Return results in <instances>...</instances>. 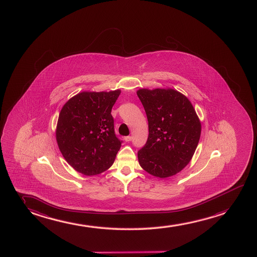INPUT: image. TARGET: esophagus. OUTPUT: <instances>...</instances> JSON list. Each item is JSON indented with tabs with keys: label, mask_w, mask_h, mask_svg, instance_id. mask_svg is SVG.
Returning <instances> with one entry per match:
<instances>
[{
	"label": "esophagus",
	"mask_w": 257,
	"mask_h": 257,
	"mask_svg": "<svg viewBox=\"0 0 257 257\" xmlns=\"http://www.w3.org/2000/svg\"><path fill=\"white\" fill-rule=\"evenodd\" d=\"M124 140H125L126 142H131V140H132V137H131V136L125 137V138H124Z\"/></svg>",
	"instance_id": "1"
}]
</instances>
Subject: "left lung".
I'll return each mask as SVG.
<instances>
[{"mask_svg":"<svg viewBox=\"0 0 257 257\" xmlns=\"http://www.w3.org/2000/svg\"><path fill=\"white\" fill-rule=\"evenodd\" d=\"M138 96L148 119L149 137L138 151L144 170L159 178L181 172L194 155L201 122L191 102L173 89H140Z\"/></svg>","mask_w":257,"mask_h":257,"instance_id":"left-lung-1","label":"left lung"}]
</instances>
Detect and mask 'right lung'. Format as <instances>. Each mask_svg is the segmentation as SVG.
<instances>
[{"label": "right lung", "instance_id": "1", "mask_svg": "<svg viewBox=\"0 0 257 257\" xmlns=\"http://www.w3.org/2000/svg\"><path fill=\"white\" fill-rule=\"evenodd\" d=\"M120 90L83 91L63 105L56 141L66 161L81 174H101L112 166L122 141L114 132L112 105Z\"/></svg>", "mask_w": 257, "mask_h": 257}]
</instances>
